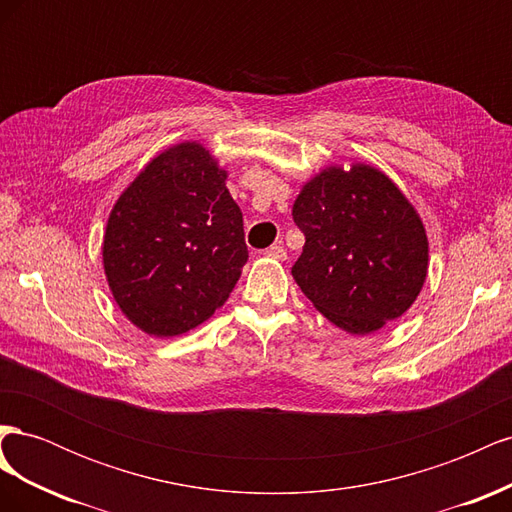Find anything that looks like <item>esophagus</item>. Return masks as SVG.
<instances>
[{"label":"esophagus","instance_id":"obj_1","mask_svg":"<svg viewBox=\"0 0 512 512\" xmlns=\"http://www.w3.org/2000/svg\"><path fill=\"white\" fill-rule=\"evenodd\" d=\"M265 256H269V258H275V260H286V250L282 245H271V247H267L265 250Z\"/></svg>","mask_w":512,"mask_h":512}]
</instances>
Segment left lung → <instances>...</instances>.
Instances as JSON below:
<instances>
[{
  "label": "left lung",
  "mask_w": 512,
  "mask_h": 512,
  "mask_svg": "<svg viewBox=\"0 0 512 512\" xmlns=\"http://www.w3.org/2000/svg\"><path fill=\"white\" fill-rule=\"evenodd\" d=\"M305 235L292 277L318 312L354 335L378 331L414 303L427 277V235L380 170H322L294 200Z\"/></svg>",
  "instance_id": "left-lung-1"
}]
</instances>
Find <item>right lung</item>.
<instances>
[{
  "mask_svg": "<svg viewBox=\"0 0 512 512\" xmlns=\"http://www.w3.org/2000/svg\"><path fill=\"white\" fill-rule=\"evenodd\" d=\"M226 173L198 143L153 158L119 196L104 235V271L121 312L153 337L213 316L247 262L243 213Z\"/></svg>",
  "mask_w": 512,
  "mask_h": 512,
  "instance_id": "1",
  "label": "right lung"
}]
</instances>
